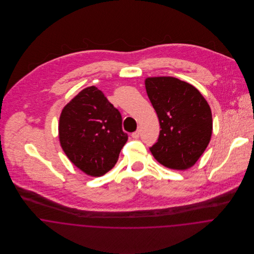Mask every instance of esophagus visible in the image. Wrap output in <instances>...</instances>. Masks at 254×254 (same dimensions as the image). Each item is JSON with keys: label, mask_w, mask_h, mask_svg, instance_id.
<instances>
[{"label": "esophagus", "mask_w": 254, "mask_h": 254, "mask_svg": "<svg viewBox=\"0 0 254 254\" xmlns=\"http://www.w3.org/2000/svg\"><path fill=\"white\" fill-rule=\"evenodd\" d=\"M140 135H141V130H137V131H135L134 133H132V137H133L134 139H138V138L140 137Z\"/></svg>", "instance_id": "obj_1"}]
</instances>
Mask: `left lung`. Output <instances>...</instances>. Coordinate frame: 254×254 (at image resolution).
I'll return each instance as SVG.
<instances>
[{
    "label": "left lung",
    "instance_id": "1",
    "mask_svg": "<svg viewBox=\"0 0 254 254\" xmlns=\"http://www.w3.org/2000/svg\"><path fill=\"white\" fill-rule=\"evenodd\" d=\"M145 89L161 128L157 142L149 147L152 155L170 169L191 167L212 134L207 102L192 85L174 77L146 78Z\"/></svg>",
    "mask_w": 254,
    "mask_h": 254
}]
</instances>
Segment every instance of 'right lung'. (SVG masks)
<instances>
[{
	"instance_id": "obj_1",
	"label": "right lung",
	"mask_w": 254,
	"mask_h": 254,
	"mask_svg": "<svg viewBox=\"0 0 254 254\" xmlns=\"http://www.w3.org/2000/svg\"><path fill=\"white\" fill-rule=\"evenodd\" d=\"M59 133L70 161L94 177L105 175L115 165L128 140L119 110L95 86L81 91L63 109Z\"/></svg>"
}]
</instances>
